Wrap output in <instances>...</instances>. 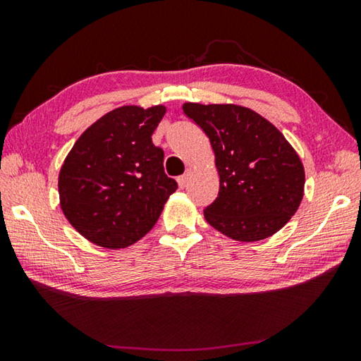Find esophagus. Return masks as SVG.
I'll return each mask as SVG.
<instances>
[{
  "instance_id": "esophagus-1",
  "label": "esophagus",
  "mask_w": 361,
  "mask_h": 361,
  "mask_svg": "<svg viewBox=\"0 0 361 361\" xmlns=\"http://www.w3.org/2000/svg\"><path fill=\"white\" fill-rule=\"evenodd\" d=\"M189 178H191V172H189V170H188V172H186L185 175L178 176V185H180V188H186Z\"/></svg>"
}]
</instances>
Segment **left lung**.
<instances>
[{
	"mask_svg": "<svg viewBox=\"0 0 361 361\" xmlns=\"http://www.w3.org/2000/svg\"><path fill=\"white\" fill-rule=\"evenodd\" d=\"M183 111L209 137L219 175L207 223L240 242L276 234L295 215L304 192V167L271 122L237 105L185 103Z\"/></svg>",
	"mask_w": 361,
	"mask_h": 361,
	"instance_id": "8db88e82",
	"label": "left lung"
}]
</instances>
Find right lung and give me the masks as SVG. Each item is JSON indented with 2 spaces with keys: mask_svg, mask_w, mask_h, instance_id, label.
<instances>
[{
  "mask_svg": "<svg viewBox=\"0 0 361 361\" xmlns=\"http://www.w3.org/2000/svg\"><path fill=\"white\" fill-rule=\"evenodd\" d=\"M164 114L161 105L113 109L66 156L60 205L87 240L105 248L132 245L151 231L176 191V181L164 172V151L151 140Z\"/></svg>",
  "mask_w": 361,
  "mask_h": 361,
  "instance_id": "add662e5",
  "label": "right lung"
}]
</instances>
